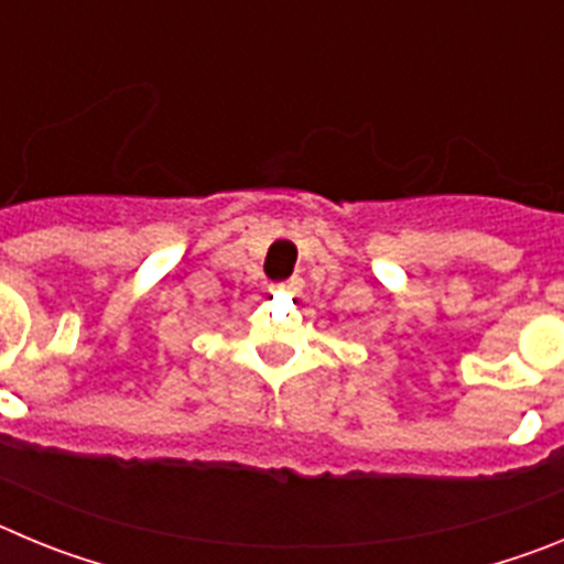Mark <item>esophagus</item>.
<instances>
[{
    "label": "esophagus",
    "instance_id": "esophagus-1",
    "mask_svg": "<svg viewBox=\"0 0 564 564\" xmlns=\"http://www.w3.org/2000/svg\"><path fill=\"white\" fill-rule=\"evenodd\" d=\"M279 291L299 293V291H302V279H288V282H282V285H279Z\"/></svg>",
    "mask_w": 564,
    "mask_h": 564
}]
</instances>
